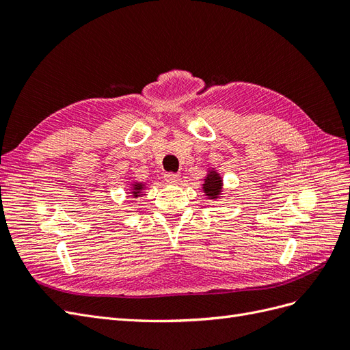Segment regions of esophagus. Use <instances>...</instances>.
Segmentation results:
<instances>
[{
    "label": "esophagus",
    "instance_id": "esophagus-1",
    "mask_svg": "<svg viewBox=\"0 0 350 350\" xmlns=\"http://www.w3.org/2000/svg\"><path fill=\"white\" fill-rule=\"evenodd\" d=\"M163 178H165V181H166L167 184H178L179 179H181V176H179L178 174H172V172L165 174Z\"/></svg>",
    "mask_w": 350,
    "mask_h": 350
}]
</instances>
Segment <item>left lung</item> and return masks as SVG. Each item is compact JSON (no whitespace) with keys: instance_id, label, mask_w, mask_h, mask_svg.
I'll list each match as a JSON object with an SVG mask.
<instances>
[{"instance_id":"8db88e82","label":"left lung","mask_w":350,"mask_h":350,"mask_svg":"<svg viewBox=\"0 0 350 350\" xmlns=\"http://www.w3.org/2000/svg\"><path fill=\"white\" fill-rule=\"evenodd\" d=\"M221 185H224V181H221V176L215 171V169H210L204 184H203V191L208 198H217L221 193Z\"/></svg>"}]
</instances>
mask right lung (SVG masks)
Here are the masks:
<instances>
[{
    "instance_id": "right-lung-1",
    "label": "right lung",
    "mask_w": 350,
    "mask_h": 350,
    "mask_svg": "<svg viewBox=\"0 0 350 350\" xmlns=\"http://www.w3.org/2000/svg\"><path fill=\"white\" fill-rule=\"evenodd\" d=\"M143 188H144V184H143V183H134V184H133V188H131V194H133L134 197H140V196H142V191H143Z\"/></svg>"
}]
</instances>
